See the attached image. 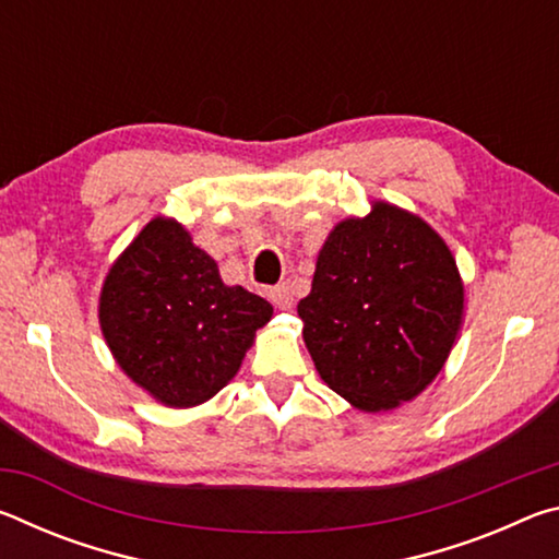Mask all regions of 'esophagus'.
Here are the masks:
<instances>
[{"instance_id": "34e87169", "label": "esophagus", "mask_w": 559, "mask_h": 559, "mask_svg": "<svg viewBox=\"0 0 559 559\" xmlns=\"http://www.w3.org/2000/svg\"><path fill=\"white\" fill-rule=\"evenodd\" d=\"M271 302L276 308H290L293 306V290H290V286H286V283H281V286H276V288H271Z\"/></svg>"}]
</instances>
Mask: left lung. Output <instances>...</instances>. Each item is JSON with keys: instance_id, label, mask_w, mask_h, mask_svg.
I'll use <instances>...</instances> for the list:
<instances>
[{"instance_id": "obj_1", "label": "left lung", "mask_w": 559, "mask_h": 559, "mask_svg": "<svg viewBox=\"0 0 559 559\" xmlns=\"http://www.w3.org/2000/svg\"><path fill=\"white\" fill-rule=\"evenodd\" d=\"M370 204L328 234L298 316L320 380L355 409L380 414L443 370L463 323V278L419 214Z\"/></svg>"}]
</instances>
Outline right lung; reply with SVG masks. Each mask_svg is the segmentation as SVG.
<instances>
[{
    "label": "right lung",
    "instance_id": "add662e5",
    "mask_svg": "<svg viewBox=\"0 0 559 559\" xmlns=\"http://www.w3.org/2000/svg\"><path fill=\"white\" fill-rule=\"evenodd\" d=\"M273 306L226 286L216 261L173 216H155L112 261L98 323L112 359L169 409L210 402L229 384Z\"/></svg>",
    "mask_w": 559,
    "mask_h": 559
}]
</instances>
